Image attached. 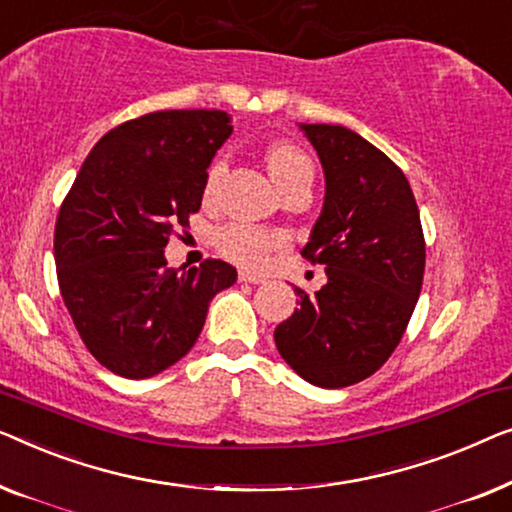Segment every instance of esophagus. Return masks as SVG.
<instances>
[{
  "instance_id": "1",
  "label": "esophagus",
  "mask_w": 512,
  "mask_h": 512,
  "mask_svg": "<svg viewBox=\"0 0 512 512\" xmlns=\"http://www.w3.org/2000/svg\"><path fill=\"white\" fill-rule=\"evenodd\" d=\"M239 280L241 283H253V285H259L264 283V276H259V273H253V271H239Z\"/></svg>"
}]
</instances>
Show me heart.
Wrapping results in <instances>:
<instances>
[{
	"label": "heart",
	"mask_w": 512,
	"mask_h": 512,
	"mask_svg": "<svg viewBox=\"0 0 512 512\" xmlns=\"http://www.w3.org/2000/svg\"><path fill=\"white\" fill-rule=\"evenodd\" d=\"M266 164H269L271 178L276 181L280 190L290 187L299 181H311L313 178V162L304 150L294 146L290 141H278L266 150ZM222 171H225V157H218L211 164L206 176V192H213L218 185ZM220 253L232 262L241 266H262L269 257L271 250L283 246V236L269 229H259L250 225H229L218 232Z\"/></svg>",
	"instance_id": "b5f03b06"
}]
</instances>
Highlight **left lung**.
I'll return each instance as SVG.
<instances>
[{
    "mask_svg": "<svg viewBox=\"0 0 512 512\" xmlns=\"http://www.w3.org/2000/svg\"><path fill=\"white\" fill-rule=\"evenodd\" d=\"M325 174V201L301 255L325 266L313 297L273 331L306 383L338 390L369 378L397 348L424 276V236L408 178L341 125H304Z\"/></svg>",
    "mask_w": 512,
    "mask_h": 512,
    "instance_id": "8db88e82",
    "label": "left lung"
}]
</instances>
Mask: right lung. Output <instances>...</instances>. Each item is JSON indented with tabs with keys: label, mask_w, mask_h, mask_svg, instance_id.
<instances>
[{
	"label": "right lung",
	"mask_w": 512,
	"mask_h": 512,
	"mask_svg": "<svg viewBox=\"0 0 512 512\" xmlns=\"http://www.w3.org/2000/svg\"><path fill=\"white\" fill-rule=\"evenodd\" d=\"M232 129V115L206 109L122 122L90 150L60 208L64 306L92 357L122 378H153L185 357L215 294L236 283L222 259L178 271L164 257L174 227L199 211Z\"/></svg>",
	"instance_id": "obj_1"
}]
</instances>
